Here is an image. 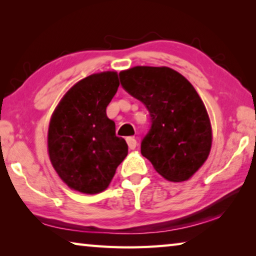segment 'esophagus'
<instances>
[{
  "mask_svg": "<svg viewBox=\"0 0 256 256\" xmlns=\"http://www.w3.org/2000/svg\"><path fill=\"white\" fill-rule=\"evenodd\" d=\"M126 142H128V148L131 149V150H134L136 149V140L134 138H126Z\"/></svg>",
  "mask_w": 256,
  "mask_h": 256,
  "instance_id": "34e87169",
  "label": "esophagus"
}]
</instances>
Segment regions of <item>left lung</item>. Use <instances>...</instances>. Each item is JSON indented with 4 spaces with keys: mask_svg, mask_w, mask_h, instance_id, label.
I'll list each match as a JSON object with an SVG mask.
<instances>
[{
    "mask_svg": "<svg viewBox=\"0 0 256 256\" xmlns=\"http://www.w3.org/2000/svg\"><path fill=\"white\" fill-rule=\"evenodd\" d=\"M125 92L144 102L151 128L141 154L164 178L184 182L210 154L211 124L196 90L170 68L134 66L120 72Z\"/></svg>",
    "mask_w": 256,
    "mask_h": 256,
    "instance_id": "left-lung-1",
    "label": "left lung"
}]
</instances>
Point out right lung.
Returning <instances> with one entry per match:
<instances>
[{"instance_id":"add662e5","label":"right lung","mask_w":256,"mask_h":256,"mask_svg":"<svg viewBox=\"0 0 256 256\" xmlns=\"http://www.w3.org/2000/svg\"><path fill=\"white\" fill-rule=\"evenodd\" d=\"M120 86L118 73H94L72 86L60 99L48 128V154L68 188L96 194L110 185L128 156V144L116 136L106 108Z\"/></svg>"}]
</instances>
